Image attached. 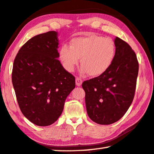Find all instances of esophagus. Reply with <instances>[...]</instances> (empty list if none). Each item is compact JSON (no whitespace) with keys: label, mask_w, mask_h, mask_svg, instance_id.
I'll return each mask as SVG.
<instances>
[{"label":"esophagus","mask_w":154,"mask_h":154,"mask_svg":"<svg viewBox=\"0 0 154 154\" xmlns=\"http://www.w3.org/2000/svg\"><path fill=\"white\" fill-rule=\"evenodd\" d=\"M82 82H83L82 79H81V78H79V77H77L76 79H75V83H76V85L78 86V87L81 85Z\"/></svg>","instance_id":"obj_1"}]
</instances>
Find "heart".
Instances as JSON below:
<instances>
[{
    "mask_svg": "<svg viewBox=\"0 0 154 154\" xmlns=\"http://www.w3.org/2000/svg\"><path fill=\"white\" fill-rule=\"evenodd\" d=\"M116 46L110 38L91 34L72 39L71 47L63 45L59 51L63 67L72 72L80 59L81 72L91 76L104 73L113 63Z\"/></svg>",
    "mask_w": 154,
    "mask_h": 154,
    "instance_id": "1",
    "label": "heart"
}]
</instances>
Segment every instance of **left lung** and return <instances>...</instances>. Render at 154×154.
Masks as SVG:
<instances>
[{
    "label": "left lung",
    "instance_id": "8db88e82",
    "mask_svg": "<svg viewBox=\"0 0 154 154\" xmlns=\"http://www.w3.org/2000/svg\"><path fill=\"white\" fill-rule=\"evenodd\" d=\"M113 63L104 73L84 81L85 105L93 122L109 125L125 115L133 101L139 64L129 45L116 37Z\"/></svg>",
    "mask_w": 154,
    "mask_h": 154
}]
</instances>
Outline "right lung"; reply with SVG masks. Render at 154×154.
Instances as JSON below:
<instances>
[{"instance_id": "obj_1", "label": "right lung", "mask_w": 154, "mask_h": 154, "mask_svg": "<svg viewBox=\"0 0 154 154\" xmlns=\"http://www.w3.org/2000/svg\"><path fill=\"white\" fill-rule=\"evenodd\" d=\"M58 32L49 31L30 38L15 57L12 82L20 109L38 126L55 123L63 112L75 79L58 59Z\"/></svg>"}]
</instances>
